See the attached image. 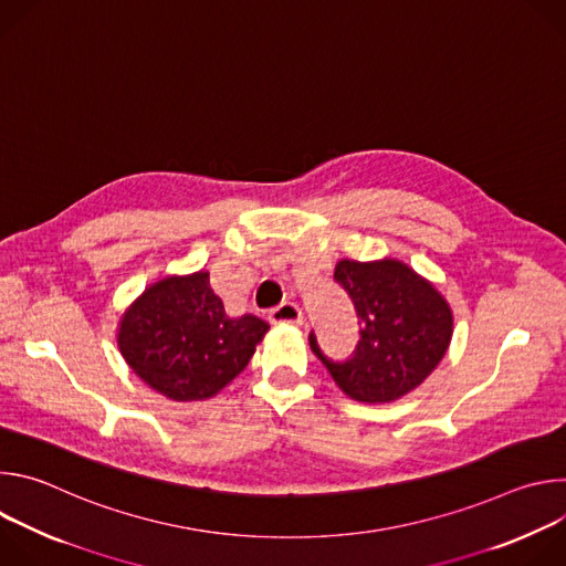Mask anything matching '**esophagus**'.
Returning <instances> with one entry per match:
<instances>
[{
	"instance_id": "34e87169",
	"label": "esophagus",
	"mask_w": 566,
	"mask_h": 566,
	"mask_svg": "<svg viewBox=\"0 0 566 566\" xmlns=\"http://www.w3.org/2000/svg\"><path fill=\"white\" fill-rule=\"evenodd\" d=\"M269 319L273 322V325H282V322H286V325H300L302 311H300L297 304L284 302V304L269 311Z\"/></svg>"
}]
</instances>
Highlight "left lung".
Here are the masks:
<instances>
[{"label": "left lung", "mask_w": 566, "mask_h": 566, "mask_svg": "<svg viewBox=\"0 0 566 566\" xmlns=\"http://www.w3.org/2000/svg\"><path fill=\"white\" fill-rule=\"evenodd\" d=\"M334 282L354 304L360 340L345 360L322 352L313 329L308 345L336 385L363 402H389L421 385L452 338V313L439 291L394 260H343Z\"/></svg>", "instance_id": "obj_1"}]
</instances>
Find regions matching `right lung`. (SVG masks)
<instances>
[{
    "instance_id": "1",
    "label": "right lung",
    "mask_w": 566,
    "mask_h": 566,
    "mask_svg": "<svg viewBox=\"0 0 566 566\" xmlns=\"http://www.w3.org/2000/svg\"><path fill=\"white\" fill-rule=\"evenodd\" d=\"M269 325L228 317L208 273L151 284L125 313L118 347L129 367L172 400H201L241 374Z\"/></svg>"
}]
</instances>
